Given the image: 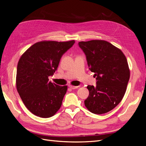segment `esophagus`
I'll return each mask as SVG.
<instances>
[{
	"label": "esophagus",
	"instance_id": "obj_1",
	"mask_svg": "<svg viewBox=\"0 0 146 146\" xmlns=\"http://www.w3.org/2000/svg\"><path fill=\"white\" fill-rule=\"evenodd\" d=\"M68 86H69L70 88H71L72 90L77 89V88H78V86H72V85H68Z\"/></svg>",
	"mask_w": 146,
	"mask_h": 146
}]
</instances>
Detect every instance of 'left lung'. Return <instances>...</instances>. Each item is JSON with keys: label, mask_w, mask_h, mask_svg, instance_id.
Masks as SVG:
<instances>
[{"label": "left lung", "mask_w": 146, "mask_h": 146, "mask_svg": "<svg viewBox=\"0 0 146 146\" xmlns=\"http://www.w3.org/2000/svg\"><path fill=\"white\" fill-rule=\"evenodd\" d=\"M88 66L94 72L96 86L88 85L89 96L85 105L91 113L101 114L111 111L120 103L130 78V70L122 52L104 40L81 41Z\"/></svg>", "instance_id": "8db88e82"}]
</instances>
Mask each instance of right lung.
Here are the masks:
<instances>
[{"instance_id": "1", "label": "right lung", "mask_w": 146, "mask_h": 146, "mask_svg": "<svg viewBox=\"0 0 146 146\" xmlns=\"http://www.w3.org/2000/svg\"><path fill=\"white\" fill-rule=\"evenodd\" d=\"M75 41H41L26 50L17 66L16 88L25 107L35 115L48 118L60 108L68 86L48 82L64 53Z\"/></svg>"}]
</instances>
